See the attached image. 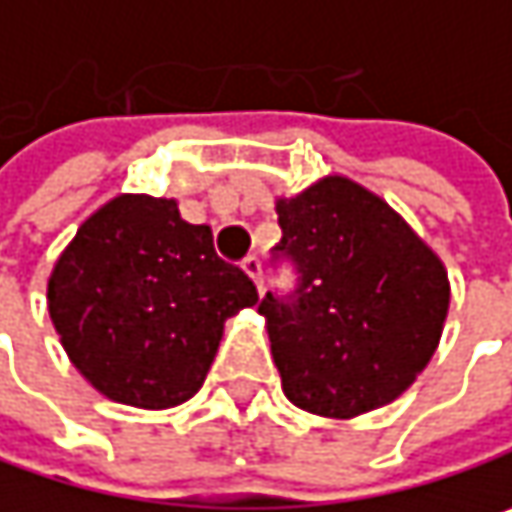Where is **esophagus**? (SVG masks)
Segmentation results:
<instances>
[{
	"label": "esophagus",
	"mask_w": 512,
	"mask_h": 512,
	"mask_svg": "<svg viewBox=\"0 0 512 512\" xmlns=\"http://www.w3.org/2000/svg\"><path fill=\"white\" fill-rule=\"evenodd\" d=\"M243 269H246V275L252 278L257 284V290L263 287V263H260V257L257 255H249L243 260Z\"/></svg>",
	"instance_id": "34e87169"
}]
</instances>
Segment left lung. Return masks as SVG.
Returning <instances> with one entry per match:
<instances>
[{"mask_svg":"<svg viewBox=\"0 0 512 512\" xmlns=\"http://www.w3.org/2000/svg\"><path fill=\"white\" fill-rule=\"evenodd\" d=\"M299 284L266 293L269 347L287 400L320 418H356L397 400L439 347L451 281L439 255L361 183L329 174L275 201Z\"/></svg>","mask_w":512,"mask_h":512,"instance_id":"1","label":"left lung"}]
</instances>
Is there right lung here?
<instances>
[{
    "label": "right lung",
    "mask_w": 512,
    "mask_h": 512,
    "mask_svg": "<svg viewBox=\"0 0 512 512\" xmlns=\"http://www.w3.org/2000/svg\"><path fill=\"white\" fill-rule=\"evenodd\" d=\"M252 278L213 249L174 198L118 195L55 260L47 305L73 367L109 400L171 409L195 397Z\"/></svg>",
    "instance_id": "obj_1"
}]
</instances>
